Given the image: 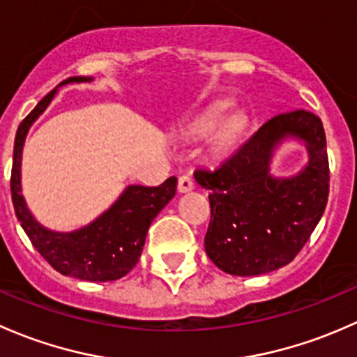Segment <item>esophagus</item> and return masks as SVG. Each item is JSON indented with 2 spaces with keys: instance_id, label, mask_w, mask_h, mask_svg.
<instances>
[{
  "instance_id": "obj_1",
  "label": "esophagus",
  "mask_w": 357,
  "mask_h": 357,
  "mask_svg": "<svg viewBox=\"0 0 357 357\" xmlns=\"http://www.w3.org/2000/svg\"><path fill=\"white\" fill-rule=\"evenodd\" d=\"M192 189H194L192 178L187 177V175H182V177L178 178V192L185 194V192H190Z\"/></svg>"
}]
</instances>
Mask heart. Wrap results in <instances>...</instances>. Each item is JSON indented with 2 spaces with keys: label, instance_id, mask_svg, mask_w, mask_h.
<instances>
[{
  "label": "heart",
  "instance_id": "heart-1",
  "mask_svg": "<svg viewBox=\"0 0 357 357\" xmlns=\"http://www.w3.org/2000/svg\"><path fill=\"white\" fill-rule=\"evenodd\" d=\"M227 108H229L227 102H215V105H211L208 109H206L203 115L197 116V119L189 125V130L196 135L208 134L211 128H214V125L222 119L223 113L227 112ZM241 130H242L241 116L238 115L227 116L225 120H222V122L217 126L215 132L211 134V139H209V149H211V153L215 154L229 153L235 146V142H237L238 135H241Z\"/></svg>",
  "mask_w": 357,
  "mask_h": 357
}]
</instances>
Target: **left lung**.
Segmentation results:
<instances>
[{"instance_id":"1","label":"left lung","mask_w":357,"mask_h":357,"mask_svg":"<svg viewBox=\"0 0 357 357\" xmlns=\"http://www.w3.org/2000/svg\"><path fill=\"white\" fill-rule=\"evenodd\" d=\"M303 144L308 161L297 174L271 172L277 149ZM194 178L211 190L204 237L209 259L225 273L256 277L285 266L304 248L328 201V156L323 123L304 109L268 120L218 167Z\"/></svg>"}]
</instances>
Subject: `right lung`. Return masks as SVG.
I'll return each instance as SVG.
<instances>
[{"instance_id":"obj_1","label":"right lung","mask_w":357,"mask_h":357,"mask_svg":"<svg viewBox=\"0 0 357 357\" xmlns=\"http://www.w3.org/2000/svg\"><path fill=\"white\" fill-rule=\"evenodd\" d=\"M94 77H70L38 102L15 135L12 199L22 229L51 266L65 277L86 282H112L125 277L137 264L148 237L149 225L175 196L177 178L170 177L158 187L127 185L108 209L87 225L75 230L47 229L27 206L22 192V153L36 120L46 112L60 87L93 82Z\"/></svg>"}]
</instances>
